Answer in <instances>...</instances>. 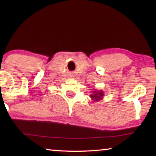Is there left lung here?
Returning <instances> with one entry per match:
<instances>
[{"instance_id": "1", "label": "left lung", "mask_w": 156, "mask_h": 156, "mask_svg": "<svg viewBox=\"0 0 156 156\" xmlns=\"http://www.w3.org/2000/svg\"><path fill=\"white\" fill-rule=\"evenodd\" d=\"M104 92L102 90H94L90 94V98L93 100V102H98L104 98Z\"/></svg>"}]
</instances>
